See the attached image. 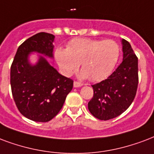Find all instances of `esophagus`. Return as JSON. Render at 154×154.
<instances>
[{
	"label": "esophagus",
	"instance_id": "1",
	"mask_svg": "<svg viewBox=\"0 0 154 154\" xmlns=\"http://www.w3.org/2000/svg\"><path fill=\"white\" fill-rule=\"evenodd\" d=\"M82 85H83V84H82V83H81V82H73V86H74L75 88L81 87V86H82Z\"/></svg>",
	"mask_w": 154,
	"mask_h": 154
}]
</instances>
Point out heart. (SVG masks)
<instances>
[{
  "label": "heart",
  "instance_id": "b5f03b06",
  "mask_svg": "<svg viewBox=\"0 0 154 154\" xmlns=\"http://www.w3.org/2000/svg\"><path fill=\"white\" fill-rule=\"evenodd\" d=\"M119 47L113 40L75 38L67 48H58L55 58L63 74L70 76L82 63L80 77L100 82L111 74L119 60Z\"/></svg>",
  "mask_w": 154,
  "mask_h": 154
}]
</instances>
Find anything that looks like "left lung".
Returning a JSON list of instances; mask_svg holds the SVG:
<instances>
[{"instance_id":"obj_1","label":"left lung","mask_w":154,"mask_h":154,"mask_svg":"<svg viewBox=\"0 0 154 154\" xmlns=\"http://www.w3.org/2000/svg\"><path fill=\"white\" fill-rule=\"evenodd\" d=\"M123 61L103 82L93 85L94 96L88 103L93 116L101 120L116 118L128 108L134 100L138 85V59L131 44L122 39Z\"/></svg>"}]
</instances>
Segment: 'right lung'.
I'll return each mask as SVG.
<instances>
[{"label": "right lung", "instance_id": "1", "mask_svg": "<svg viewBox=\"0 0 154 154\" xmlns=\"http://www.w3.org/2000/svg\"><path fill=\"white\" fill-rule=\"evenodd\" d=\"M55 36L40 32L17 48L10 69L12 94L18 111L35 122H48L59 113L73 81L62 76L44 57L53 58ZM38 53L35 64L29 55Z\"/></svg>", "mask_w": 154, "mask_h": 154}]
</instances>
